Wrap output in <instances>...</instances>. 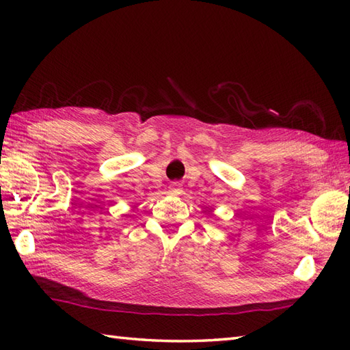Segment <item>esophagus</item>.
Returning <instances> with one entry per match:
<instances>
[{
    "label": "esophagus",
    "instance_id": "esophagus-1",
    "mask_svg": "<svg viewBox=\"0 0 350 350\" xmlns=\"http://www.w3.org/2000/svg\"><path fill=\"white\" fill-rule=\"evenodd\" d=\"M170 194H174V196H179V194H182V188L179 187V185H171L170 187Z\"/></svg>",
    "mask_w": 350,
    "mask_h": 350
}]
</instances>
